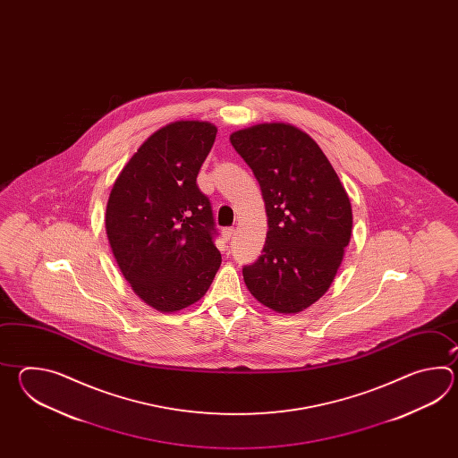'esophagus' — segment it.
I'll list each match as a JSON object with an SVG mask.
<instances>
[{"instance_id": "esophagus-1", "label": "esophagus", "mask_w": 458, "mask_h": 458, "mask_svg": "<svg viewBox=\"0 0 458 458\" xmlns=\"http://www.w3.org/2000/svg\"><path fill=\"white\" fill-rule=\"evenodd\" d=\"M233 233H235V229H233V227H225V231H223V235H225V241H231L233 237Z\"/></svg>"}]
</instances>
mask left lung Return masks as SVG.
Segmentation results:
<instances>
[{
	"label": "left lung",
	"mask_w": 458,
	"mask_h": 458,
	"mask_svg": "<svg viewBox=\"0 0 458 458\" xmlns=\"http://www.w3.org/2000/svg\"><path fill=\"white\" fill-rule=\"evenodd\" d=\"M231 144L252 168L268 217L262 255L242 268L245 284L273 311H302L341 267L351 199L321 147L298 127L257 124L233 132Z\"/></svg>",
	"instance_id": "8db88e82"
}]
</instances>
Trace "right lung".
Masks as SVG:
<instances>
[{
    "label": "right lung",
    "instance_id": "right-lung-1",
    "mask_svg": "<svg viewBox=\"0 0 458 458\" xmlns=\"http://www.w3.org/2000/svg\"><path fill=\"white\" fill-rule=\"evenodd\" d=\"M216 132L205 121L158 129L121 170L107 199V241L117 265L157 311L201 300L221 267L211 203L196 185Z\"/></svg>",
    "mask_w": 458,
    "mask_h": 458
}]
</instances>
